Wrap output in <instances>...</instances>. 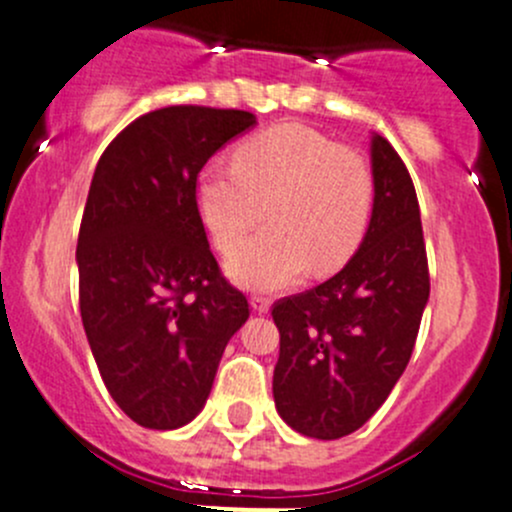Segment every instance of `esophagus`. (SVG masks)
Wrapping results in <instances>:
<instances>
[{
  "mask_svg": "<svg viewBox=\"0 0 512 512\" xmlns=\"http://www.w3.org/2000/svg\"><path fill=\"white\" fill-rule=\"evenodd\" d=\"M250 304H252V309H255L257 314H267V312H270V307H272V299L265 297V294H252Z\"/></svg>",
  "mask_w": 512,
  "mask_h": 512,
  "instance_id": "esophagus-1",
  "label": "esophagus"
}]
</instances>
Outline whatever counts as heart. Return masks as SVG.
<instances>
[{"mask_svg":"<svg viewBox=\"0 0 512 512\" xmlns=\"http://www.w3.org/2000/svg\"><path fill=\"white\" fill-rule=\"evenodd\" d=\"M195 203L218 250L230 252L270 218V230L242 245L227 272L247 289H280L312 267L342 270L359 250L374 208V175L361 153L302 123L255 133L230 165L198 175Z\"/></svg>","mask_w":512,"mask_h":512,"instance_id":"obj_1","label":"heart"}]
</instances>
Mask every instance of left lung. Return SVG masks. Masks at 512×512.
<instances>
[{"label": "left lung", "mask_w": 512, "mask_h": 512, "mask_svg": "<svg viewBox=\"0 0 512 512\" xmlns=\"http://www.w3.org/2000/svg\"><path fill=\"white\" fill-rule=\"evenodd\" d=\"M374 210L342 272L272 304L280 359L277 414L302 436L334 441L379 411L409 364L431 292L421 210L409 170L371 138Z\"/></svg>", "instance_id": "8db88e82"}]
</instances>
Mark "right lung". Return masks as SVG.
<instances>
[{
  "label": "right lung",
  "mask_w": 512,
  "mask_h": 512,
  "mask_svg": "<svg viewBox=\"0 0 512 512\" xmlns=\"http://www.w3.org/2000/svg\"><path fill=\"white\" fill-rule=\"evenodd\" d=\"M250 111L165 106L98 158L81 218L79 309L108 394L131 421L170 431L208 401L232 334L250 317L210 252L195 183Z\"/></svg>",
  "instance_id": "1"
}]
</instances>
